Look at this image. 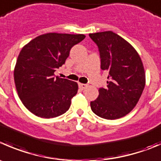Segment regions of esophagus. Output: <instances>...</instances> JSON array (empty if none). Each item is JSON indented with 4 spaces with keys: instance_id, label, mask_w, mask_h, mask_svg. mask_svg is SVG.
<instances>
[{
    "instance_id": "34e87169",
    "label": "esophagus",
    "mask_w": 161,
    "mask_h": 161,
    "mask_svg": "<svg viewBox=\"0 0 161 161\" xmlns=\"http://www.w3.org/2000/svg\"><path fill=\"white\" fill-rule=\"evenodd\" d=\"M79 88L82 89V90H84V89L86 88L87 85H86V84H84V83H79Z\"/></svg>"
}]
</instances>
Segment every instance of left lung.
<instances>
[{
    "label": "left lung",
    "mask_w": 161,
    "mask_h": 161,
    "mask_svg": "<svg viewBox=\"0 0 161 161\" xmlns=\"http://www.w3.org/2000/svg\"><path fill=\"white\" fill-rule=\"evenodd\" d=\"M97 46L101 68L108 72L106 88L90 102L92 111L106 119L125 116L135 107L146 85V74L139 55L125 39L112 31L90 34Z\"/></svg>",
    "instance_id": "8db88e82"
}]
</instances>
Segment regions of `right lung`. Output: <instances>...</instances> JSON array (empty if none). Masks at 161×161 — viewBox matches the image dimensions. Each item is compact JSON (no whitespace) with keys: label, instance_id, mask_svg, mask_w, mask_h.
Returning <instances> with one entry per match:
<instances>
[{"label":"right lung","instance_id":"add662e5","mask_svg":"<svg viewBox=\"0 0 161 161\" xmlns=\"http://www.w3.org/2000/svg\"><path fill=\"white\" fill-rule=\"evenodd\" d=\"M84 34L48 33L31 40L19 54L14 69L17 93L23 105L41 118H54L69 109L77 82L55 78L75 45Z\"/></svg>","mask_w":161,"mask_h":161}]
</instances>
